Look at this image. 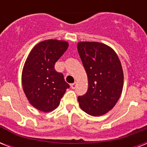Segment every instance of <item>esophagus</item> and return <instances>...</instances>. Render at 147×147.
<instances>
[{"instance_id": "34e87169", "label": "esophagus", "mask_w": 147, "mask_h": 147, "mask_svg": "<svg viewBox=\"0 0 147 147\" xmlns=\"http://www.w3.org/2000/svg\"><path fill=\"white\" fill-rule=\"evenodd\" d=\"M76 87H77V82H74L71 85V88H72V89H75V88H76Z\"/></svg>"}]
</instances>
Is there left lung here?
<instances>
[{
  "instance_id": "left-lung-1",
  "label": "left lung",
  "mask_w": 147,
  "mask_h": 147,
  "mask_svg": "<svg viewBox=\"0 0 147 147\" xmlns=\"http://www.w3.org/2000/svg\"><path fill=\"white\" fill-rule=\"evenodd\" d=\"M78 52L88 80L85 94L78 96L80 107L92 116H100L114 107L121 97L123 73L118 56L108 46L79 42Z\"/></svg>"
}]
</instances>
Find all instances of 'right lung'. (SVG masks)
<instances>
[{
	"mask_svg": "<svg viewBox=\"0 0 147 147\" xmlns=\"http://www.w3.org/2000/svg\"><path fill=\"white\" fill-rule=\"evenodd\" d=\"M65 41L48 40L36 45L29 54L22 72L24 92L31 105L43 112L59 105L69 85L55 64L68 49Z\"/></svg>",
	"mask_w": 147,
	"mask_h": 147,
	"instance_id": "right-lung-1",
	"label": "right lung"
}]
</instances>
